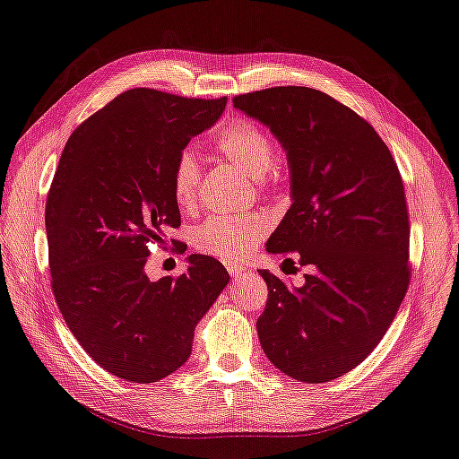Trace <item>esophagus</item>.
Listing matches in <instances>:
<instances>
[{
    "label": "esophagus",
    "mask_w": 459,
    "mask_h": 459,
    "mask_svg": "<svg viewBox=\"0 0 459 459\" xmlns=\"http://www.w3.org/2000/svg\"><path fill=\"white\" fill-rule=\"evenodd\" d=\"M227 270H229V273H230L234 279L246 277V273H247V270H246V268H242V266H236V264H229V266H227Z\"/></svg>",
    "instance_id": "34e87169"
}]
</instances>
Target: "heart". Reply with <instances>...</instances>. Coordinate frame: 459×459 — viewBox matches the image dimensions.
<instances>
[{"label":"heart","instance_id":"obj_1","mask_svg":"<svg viewBox=\"0 0 459 459\" xmlns=\"http://www.w3.org/2000/svg\"><path fill=\"white\" fill-rule=\"evenodd\" d=\"M213 150L253 180H263L266 172L275 169L270 136L251 119H236L229 124L215 138ZM170 184L176 206L184 212H193L198 204V184H201V163L193 150H184L176 157ZM268 229V219L261 215L212 217L196 230L195 244L206 255L238 263L261 244Z\"/></svg>","mask_w":459,"mask_h":459}]
</instances>
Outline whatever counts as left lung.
Instances as JSON below:
<instances>
[{
  "label": "left lung",
  "mask_w": 459,
  "mask_h": 459,
  "mask_svg": "<svg viewBox=\"0 0 459 459\" xmlns=\"http://www.w3.org/2000/svg\"><path fill=\"white\" fill-rule=\"evenodd\" d=\"M232 105L266 126L287 153L292 204L266 251L311 268L292 289L258 270L268 285L258 340L279 371L328 383L366 360L405 298L409 217L400 170L364 117L318 90L268 88Z\"/></svg>",
  "instance_id": "obj_1"
}]
</instances>
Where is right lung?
Masks as SVG:
<instances>
[{"instance_id":"obj_1","label":"right lung","mask_w":459,"mask_h":459,"mask_svg":"<svg viewBox=\"0 0 459 459\" xmlns=\"http://www.w3.org/2000/svg\"><path fill=\"white\" fill-rule=\"evenodd\" d=\"M227 97L150 88L117 95L67 141L47 201L52 290L76 342L108 373L157 383L191 354L195 326L229 283L206 255L152 281L148 246L180 227L172 167L221 117Z\"/></svg>"}]
</instances>
